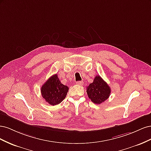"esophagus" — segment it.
<instances>
[{"label": "esophagus", "instance_id": "34e87169", "mask_svg": "<svg viewBox=\"0 0 151 151\" xmlns=\"http://www.w3.org/2000/svg\"><path fill=\"white\" fill-rule=\"evenodd\" d=\"M76 84L77 85H79V86H82V85L83 84V81H77V83H76Z\"/></svg>", "mask_w": 151, "mask_h": 151}]
</instances>
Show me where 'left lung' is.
<instances>
[{
	"label": "left lung",
	"instance_id": "left-lung-1",
	"mask_svg": "<svg viewBox=\"0 0 151 151\" xmlns=\"http://www.w3.org/2000/svg\"><path fill=\"white\" fill-rule=\"evenodd\" d=\"M87 94L92 102L95 104H101L109 98L111 89L101 77L96 76L93 83L87 87Z\"/></svg>",
	"mask_w": 151,
	"mask_h": 151
}]
</instances>
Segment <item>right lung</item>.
<instances>
[{
  "label": "right lung",
  "mask_w": 151,
  "mask_h": 151,
  "mask_svg": "<svg viewBox=\"0 0 151 151\" xmlns=\"http://www.w3.org/2000/svg\"><path fill=\"white\" fill-rule=\"evenodd\" d=\"M68 91V88L61 83L57 74L50 77L41 88L42 97L53 106L60 103L65 98Z\"/></svg>",
  "instance_id": "right-lung-1"
}]
</instances>
